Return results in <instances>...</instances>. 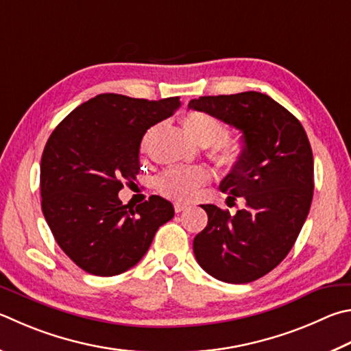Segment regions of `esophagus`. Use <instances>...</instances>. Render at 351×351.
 Masks as SVG:
<instances>
[{"instance_id": "esophagus-1", "label": "esophagus", "mask_w": 351, "mask_h": 351, "mask_svg": "<svg viewBox=\"0 0 351 351\" xmlns=\"http://www.w3.org/2000/svg\"><path fill=\"white\" fill-rule=\"evenodd\" d=\"M173 207H175V212L176 213H181V212H184V210H187L190 206H189V204H186V202H175Z\"/></svg>"}]
</instances>
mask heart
Listing matches in <instances>:
<instances>
[{
	"label": "heart",
	"mask_w": 351,
	"mask_h": 351,
	"mask_svg": "<svg viewBox=\"0 0 351 351\" xmlns=\"http://www.w3.org/2000/svg\"><path fill=\"white\" fill-rule=\"evenodd\" d=\"M187 136L201 147L210 145L208 156L215 164L226 170H234L242 164L247 154L244 139L239 135L221 136V121L207 112L192 110L181 119ZM210 180V173L204 167L169 169L158 178V190L164 196L176 201H190Z\"/></svg>",
	"instance_id": "1"
}]
</instances>
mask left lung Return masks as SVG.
Returning <instances> with one entry per match:
<instances>
[{"mask_svg":"<svg viewBox=\"0 0 351 351\" xmlns=\"http://www.w3.org/2000/svg\"><path fill=\"white\" fill-rule=\"evenodd\" d=\"M189 109L213 114L242 132L244 161L221 181L228 199L245 207L230 215L213 204L207 227L193 239L195 258L219 281L245 284L289 254L313 199V154L298 118L259 92L199 97Z\"/></svg>","mask_w":351,"mask_h":351,"instance_id":"8db88e82","label":"left lung"}]
</instances>
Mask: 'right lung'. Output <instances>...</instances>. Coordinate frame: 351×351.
Here are the masks:
<instances>
[{
  "instance_id": "add662e5",
  "label": "right lung",
  "mask_w": 351,
  "mask_h": 351,
  "mask_svg": "<svg viewBox=\"0 0 351 351\" xmlns=\"http://www.w3.org/2000/svg\"><path fill=\"white\" fill-rule=\"evenodd\" d=\"M178 97L149 101L101 93L56 125L41 158V207L55 241L90 275L114 276L136 265L158 228L173 218L161 196L133 208L118 193L139 173L147 129L171 117Z\"/></svg>"
}]
</instances>
